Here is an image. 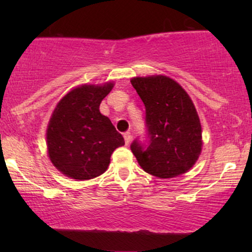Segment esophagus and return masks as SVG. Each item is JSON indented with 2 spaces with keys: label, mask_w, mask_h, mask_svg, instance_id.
I'll list each match as a JSON object with an SVG mask.
<instances>
[{
  "label": "esophagus",
  "mask_w": 252,
  "mask_h": 252,
  "mask_svg": "<svg viewBox=\"0 0 252 252\" xmlns=\"http://www.w3.org/2000/svg\"><path fill=\"white\" fill-rule=\"evenodd\" d=\"M123 137H124V141H126V144H129L130 141H131V134H130L129 131L124 132Z\"/></svg>",
  "instance_id": "esophagus-1"
}]
</instances>
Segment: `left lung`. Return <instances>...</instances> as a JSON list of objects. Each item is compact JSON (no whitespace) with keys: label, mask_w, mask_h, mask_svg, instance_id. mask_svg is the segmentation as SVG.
I'll return each instance as SVG.
<instances>
[{"label":"left lung","mask_w":252,"mask_h":252,"mask_svg":"<svg viewBox=\"0 0 252 252\" xmlns=\"http://www.w3.org/2000/svg\"><path fill=\"white\" fill-rule=\"evenodd\" d=\"M146 108L147 140L130 144L144 172L158 178L186 173L201 152V126L189 94L164 76L132 78Z\"/></svg>","instance_id":"left-lung-1"}]
</instances>
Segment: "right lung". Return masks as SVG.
<instances>
[{
	"instance_id": "obj_1",
	"label": "right lung",
	"mask_w": 252,
	"mask_h": 252,
	"mask_svg": "<svg viewBox=\"0 0 252 252\" xmlns=\"http://www.w3.org/2000/svg\"><path fill=\"white\" fill-rule=\"evenodd\" d=\"M114 88L83 85L58 103L47 128V148L52 163L77 180L103 174L114 150L123 146V136L99 112L100 102Z\"/></svg>"
}]
</instances>
